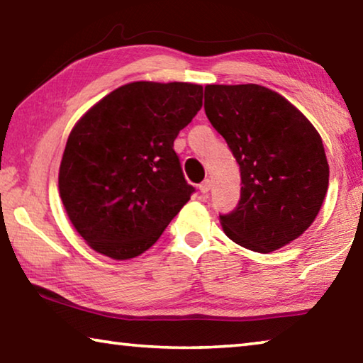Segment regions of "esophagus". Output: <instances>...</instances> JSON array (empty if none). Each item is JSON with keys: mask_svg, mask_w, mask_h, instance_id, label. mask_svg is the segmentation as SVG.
<instances>
[{"mask_svg": "<svg viewBox=\"0 0 363 363\" xmlns=\"http://www.w3.org/2000/svg\"><path fill=\"white\" fill-rule=\"evenodd\" d=\"M199 189H200L201 194H208V192H210V189H211V181L210 179H205L203 182L200 184Z\"/></svg>", "mask_w": 363, "mask_h": 363, "instance_id": "obj_1", "label": "esophagus"}]
</instances>
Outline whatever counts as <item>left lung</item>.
I'll list each match as a JSON object with an SVG mask.
<instances>
[{"label":"left lung","instance_id":"obj_1","mask_svg":"<svg viewBox=\"0 0 363 363\" xmlns=\"http://www.w3.org/2000/svg\"><path fill=\"white\" fill-rule=\"evenodd\" d=\"M205 113L240 167V200L219 214L225 235L269 253L314 223L328 189V163L311 121L259 84H208Z\"/></svg>","mask_w":363,"mask_h":363}]
</instances>
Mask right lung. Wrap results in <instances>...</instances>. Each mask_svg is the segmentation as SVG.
<instances>
[{
    "mask_svg": "<svg viewBox=\"0 0 363 363\" xmlns=\"http://www.w3.org/2000/svg\"><path fill=\"white\" fill-rule=\"evenodd\" d=\"M201 101L200 84L136 82L112 91L73 128L59 192L73 227L97 253L143 255L195 192L173 147Z\"/></svg>",
    "mask_w": 363,
    "mask_h": 363,
    "instance_id": "add662e5",
    "label": "right lung"
}]
</instances>
